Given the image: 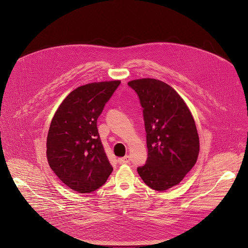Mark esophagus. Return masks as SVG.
<instances>
[{
    "instance_id": "esophagus-1",
    "label": "esophagus",
    "mask_w": 248,
    "mask_h": 248,
    "mask_svg": "<svg viewBox=\"0 0 248 248\" xmlns=\"http://www.w3.org/2000/svg\"><path fill=\"white\" fill-rule=\"evenodd\" d=\"M119 163H121V164H125V163H128L129 161H130V157H129V155H125V156H124V157H121V158H119Z\"/></svg>"
}]
</instances>
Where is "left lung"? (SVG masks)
Instances as JSON below:
<instances>
[{
    "instance_id": "left-lung-1",
    "label": "left lung",
    "mask_w": 248,
    "mask_h": 248,
    "mask_svg": "<svg viewBox=\"0 0 248 248\" xmlns=\"http://www.w3.org/2000/svg\"><path fill=\"white\" fill-rule=\"evenodd\" d=\"M143 108L148 157L137 172L151 189L166 191L179 184L193 169L200 151L194 118L180 95L155 78L127 84Z\"/></svg>"
}]
</instances>
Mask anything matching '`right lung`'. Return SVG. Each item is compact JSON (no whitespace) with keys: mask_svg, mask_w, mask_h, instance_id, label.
Masks as SVG:
<instances>
[{"mask_svg":"<svg viewBox=\"0 0 248 248\" xmlns=\"http://www.w3.org/2000/svg\"><path fill=\"white\" fill-rule=\"evenodd\" d=\"M120 80L93 82L70 93L55 112L46 156L56 176L78 193H92L113 171L97 129V119Z\"/></svg>","mask_w":248,"mask_h":248,"instance_id":"obj_1","label":"right lung"}]
</instances>
